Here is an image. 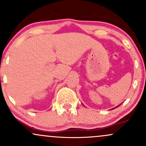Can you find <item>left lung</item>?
Returning a JSON list of instances; mask_svg holds the SVG:
<instances>
[{
  "label": "left lung",
  "mask_w": 146,
  "mask_h": 146,
  "mask_svg": "<svg viewBox=\"0 0 146 146\" xmlns=\"http://www.w3.org/2000/svg\"><path fill=\"white\" fill-rule=\"evenodd\" d=\"M117 107H118V106H117ZM117 107H116V108H117Z\"/></svg>",
  "instance_id": "left-lung-1"
}]
</instances>
